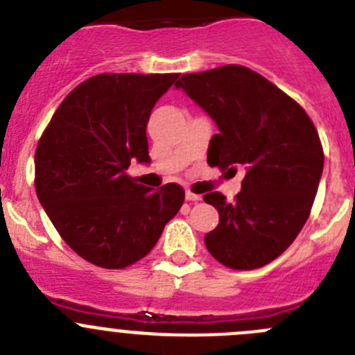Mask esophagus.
Returning <instances> with one entry per match:
<instances>
[{"instance_id":"1","label":"esophagus","mask_w":355,"mask_h":355,"mask_svg":"<svg viewBox=\"0 0 355 355\" xmlns=\"http://www.w3.org/2000/svg\"><path fill=\"white\" fill-rule=\"evenodd\" d=\"M185 200H187V201H201V194H194V193H191V191H187V193H185Z\"/></svg>"}]
</instances>
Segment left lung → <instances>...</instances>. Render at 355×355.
<instances>
[{
    "label": "left lung",
    "mask_w": 355,
    "mask_h": 355,
    "mask_svg": "<svg viewBox=\"0 0 355 355\" xmlns=\"http://www.w3.org/2000/svg\"><path fill=\"white\" fill-rule=\"evenodd\" d=\"M182 89L215 122L208 164L236 173L233 203L205 194L218 226L205 234L208 252L233 270L277 259L306 223L324 168V152L306 112L259 73L238 64L182 75Z\"/></svg>",
    "instance_id": "8db88e82"
}]
</instances>
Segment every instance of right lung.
<instances>
[{
	"label": "right lung",
	"instance_id": "add662e5",
	"mask_svg": "<svg viewBox=\"0 0 355 355\" xmlns=\"http://www.w3.org/2000/svg\"><path fill=\"white\" fill-rule=\"evenodd\" d=\"M177 78L96 75L66 96L40 138L36 196L62 240L96 266L147 256L184 203L180 185L154 191L125 173L131 161L150 162L148 117Z\"/></svg>",
	"mask_w": 355,
	"mask_h": 355
}]
</instances>
